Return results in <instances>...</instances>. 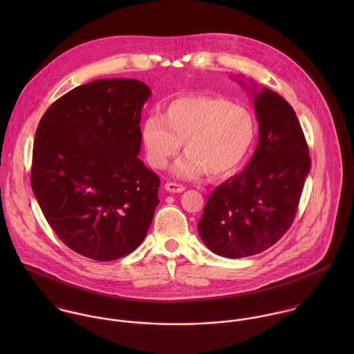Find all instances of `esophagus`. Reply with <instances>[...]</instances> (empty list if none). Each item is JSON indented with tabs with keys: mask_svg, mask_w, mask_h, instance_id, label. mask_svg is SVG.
I'll use <instances>...</instances> for the list:
<instances>
[{
	"mask_svg": "<svg viewBox=\"0 0 354 354\" xmlns=\"http://www.w3.org/2000/svg\"><path fill=\"white\" fill-rule=\"evenodd\" d=\"M165 189L167 192H173V194H181L185 191V187H183L181 184H176V183H166L165 184Z\"/></svg>",
	"mask_w": 354,
	"mask_h": 354,
	"instance_id": "obj_1",
	"label": "esophagus"
}]
</instances>
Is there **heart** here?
Wrapping results in <instances>:
<instances>
[{"label": "heart", "instance_id": "heart-1", "mask_svg": "<svg viewBox=\"0 0 354 354\" xmlns=\"http://www.w3.org/2000/svg\"><path fill=\"white\" fill-rule=\"evenodd\" d=\"M140 135L152 167L165 169L184 142L187 155L176 163L174 174L219 178L233 173L251 151L256 122L248 109L225 98L187 95L169 102L162 115L146 117Z\"/></svg>", "mask_w": 354, "mask_h": 354}]
</instances>
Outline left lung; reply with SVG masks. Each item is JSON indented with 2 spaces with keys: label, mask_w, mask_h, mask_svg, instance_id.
I'll use <instances>...</instances> for the list:
<instances>
[{
  "label": "left lung",
  "mask_w": 354,
  "mask_h": 354,
  "mask_svg": "<svg viewBox=\"0 0 354 354\" xmlns=\"http://www.w3.org/2000/svg\"><path fill=\"white\" fill-rule=\"evenodd\" d=\"M252 97L259 121L256 151L241 173L212 191L198 225L207 248L229 259L263 252L288 232L310 169L303 129L289 102L266 87L252 90Z\"/></svg>",
  "instance_id": "8db88e82"
}]
</instances>
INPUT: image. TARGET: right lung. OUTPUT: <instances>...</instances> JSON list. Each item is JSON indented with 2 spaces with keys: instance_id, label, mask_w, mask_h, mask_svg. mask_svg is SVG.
I'll return each instance as SVG.
<instances>
[{
  "instance_id": "1",
  "label": "right lung",
  "mask_w": 354,
  "mask_h": 354,
  "mask_svg": "<svg viewBox=\"0 0 354 354\" xmlns=\"http://www.w3.org/2000/svg\"><path fill=\"white\" fill-rule=\"evenodd\" d=\"M147 84L101 79L54 102L39 121L31 187L58 239L86 257L110 261L146 239L159 177L138 158Z\"/></svg>"
}]
</instances>
